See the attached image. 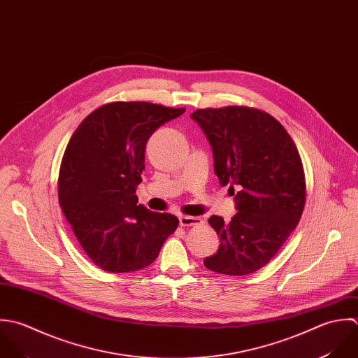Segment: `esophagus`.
Masks as SVG:
<instances>
[{
  "mask_svg": "<svg viewBox=\"0 0 358 358\" xmlns=\"http://www.w3.org/2000/svg\"><path fill=\"white\" fill-rule=\"evenodd\" d=\"M204 221L199 217H187V215H180L179 217V225L182 228H189V227H199L203 225Z\"/></svg>",
  "mask_w": 358,
  "mask_h": 358,
  "instance_id": "esophagus-1",
  "label": "esophagus"
}]
</instances>
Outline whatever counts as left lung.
I'll return each mask as SVG.
<instances>
[{"label": "left lung", "instance_id": "1", "mask_svg": "<svg viewBox=\"0 0 358 358\" xmlns=\"http://www.w3.org/2000/svg\"><path fill=\"white\" fill-rule=\"evenodd\" d=\"M192 120L208 137L221 186L238 190L231 222L217 215L208 220L221 245L204 265L225 275L252 273L276 255L304 211L299 150L279 120L257 108H204Z\"/></svg>", "mask_w": 358, "mask_h": 358}]
</instances>
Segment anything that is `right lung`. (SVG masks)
<instances>
[{
  "instance_id": "add662e5",
  "label": "right lung",
  "mask_w": 358,
  "mask_h": 358,
  "mask_svg": "<svg viewBox=\"0 0 358 358\" xmlns=\"http://www.w3.org/2000/svg\"><path fill=\"white\" fill-rule=\"evenodd\" d=\"M186 110L115 101L89 114L73 131L59 168L58 201L86 255L123 273L148 266L179 220L137 204L150 136Z\"/></svg>"
}]
</instances>
